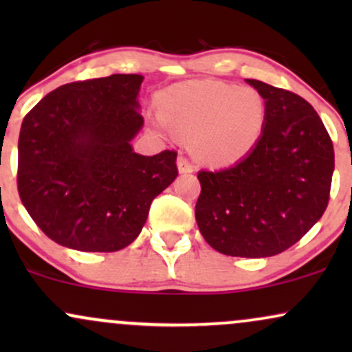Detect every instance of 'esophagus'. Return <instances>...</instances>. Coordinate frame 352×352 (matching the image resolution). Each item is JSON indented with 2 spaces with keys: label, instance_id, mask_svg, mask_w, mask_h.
I'll return each mask as SVG.
<instances>
[{
  "label": "esophagus",
  "instance_id": "34e87169",
  "mask_svg": "<svg viewBox=\"0 0 352 352\" xmlns=\"http://www.w3.org/2000/svg\"><path fill=\"white\" fill-rule=\"evenodd\" d=\"M177 167H179L180 173H192L193 170H195L193 164L190 162L188 157H185V155H179V159H177Z\"/></svg>",
  "mask_w": 352,
  "mask_h": 352
}]
</instances>
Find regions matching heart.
Returning a JSON list of instances; mask_svg holds the SVG:
<instances>
[{
    "instance_id": "obj_1",
    "label": "heart",
    "mask_w": 352,
    "mask_h": 352,
    "mask_svg": "<svg viewBox=\"0 0 352 352\" xmlns=\"http://www.w3.org/2000/svg\"><path fill=\"white\" fill-rule=\"evenodd\" d=\"M160 116L151 124L160 134L173 131L192 139V151L208 165H232L256 147L265 132L268 109L253 87L217 80H190L164 92Z\"/></svg>"
}]
</instances>
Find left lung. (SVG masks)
Returning <instances> with one entry per match:
<instances>
[{"mask_svg": "<svg viewBox=\"0 0 352 352\" xmlns=\"http://www.w3.org/2000/svg\"><path fill=\"white\" fill-rule=\"evenodd\" d=\"M268 117L256 147L223 170H200L195 218L205 241L228 256H273L322 217L329 201L334 148L313 106L286 89L246 79Z\"/></svg>", "mask_w": 352, "mask_h": 352, "instance_id": "obj_1", "label": "left lung"}]
</instances>
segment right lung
Masks as SVG:
<instances>
[{"label":"right lung","instance_id":"add662e5","mask_svg":"<svg viewBox=\"0 0 352 352\" xmlns=\"http://www.w3.org/2000/svg\"><path fill=\"white\" fill-rule=\"evenodd\" d=\"M144 76L64 84L23 119L18 192L34 223L79 252H117L139 236L152 200L179 175L177 152L139 155Z\"/></svg>","mask_w":352,"mask_h":352}]
</instances>
